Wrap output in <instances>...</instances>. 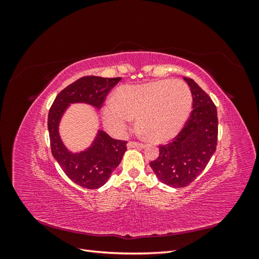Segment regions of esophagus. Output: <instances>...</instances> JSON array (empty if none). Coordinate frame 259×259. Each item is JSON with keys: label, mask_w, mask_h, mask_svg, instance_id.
Instances as JSON below:
<instances>
[{"label": "esophagus", "mask_w": 259, "mask_h": 259, "mask_svg": "<svg viewBox=\"0 0 259 259\" xmlns=\"http://www.w3.org/2000/svg\"><path fill=\"white\" fill-rule=\"evenodd\" d=\"M128 148H144L145 145L142 143H138V142H130L127 144Z\"/></svg>", "instance_id": "esophagus-1"}]
</instances>
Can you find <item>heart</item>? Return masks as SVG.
<instances>
[{"label":"heart","mask_w":259,"mask_h":259,"mask_svg":"<svg viewBox=\"0 0 259 259\" xmlns=\"http://www.w3.org/2000/svg\"><path fill=\"white\" fill-rule=\"evenodd\" d=\"M192 94L185 82L161 80L117 89L115 101L103 109L107 127L117 135L137 117V126L153 142H165L177 135L190 114Z\"/></svg>","instance_id":"1"}]
</instances>
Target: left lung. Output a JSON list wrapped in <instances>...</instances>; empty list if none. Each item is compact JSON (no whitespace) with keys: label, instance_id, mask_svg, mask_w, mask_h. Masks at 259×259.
<instances>
[{"label":"left lung","instance_id":"left-lung-1","mask_svg":"<svg viewBox=\"0 0 259 259\" xmlns=\"http://www.w3.org/2000/svg\"><path fill=\"white\" fill-rule=\"evenodd\" d=\"M192 108L189 117L178 135L160 146L158 159L150 162L155 176L173 188L190 185L209 162L216 151L218 136L217 110L213 100L189 77Z\"/></svg>","mask_w":259,"mask_h":259}]
</instances>
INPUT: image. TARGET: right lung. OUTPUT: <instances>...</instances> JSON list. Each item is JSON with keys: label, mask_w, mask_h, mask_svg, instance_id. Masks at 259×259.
<instances>
[{"label": "right lung", "mask_w": 259, "mask_h": 259, "mask_svg": "<svg viewBox=\"0 0 259 259\" xmlns=\"http://www.w3.org/2000/svg\"><path fill=\"white\" fill-rule=\"evenodd\" d=\"M120 81L121 77L83 76L62 90L50 109L48 127L52 154L65 174L73 183L86 189H98L107 183L112 171L121 163L127 149V142L113 139L107 133L98 131L88 150L72 153L61 142L58 124L70 104L85 103L100 109L108 93Z\"/></svg>", "instance_id": "right-lung-1"}]
</instances>
